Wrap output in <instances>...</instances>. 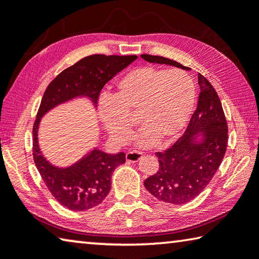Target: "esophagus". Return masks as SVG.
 <instances>
[{
  "label": "esophagus",
  "mask_w": 259,
  "mask_h": 259,
  "mask_svg": "<svg viewBox=\"0 0 259 259\" xmlns=\"http://www.w3.org/2000/svg\"><path fill=\"white\" fill-rule=\"evenodd\" d=\"M142 157H143V152H139V151H130L125 155L126 160L130 162H137Z\"/></svg>",
  "instance_id": "esophagus-1"
}]
</instances>
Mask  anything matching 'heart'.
I'll return each mask as SVG.
<instances>
[{"label": "heart", "instance_id": "1", "mask_svg": "<svg viewBox=\"0 0 259 259\" xmlns=\"http://www.w3.org/2000/svg\"><path fill=\"white\" fill-rule=\"evenodd\" d=\"M115 99L106 98L99 104V117L112 141L124 145L130 141L137 114L143 128L136 141L151 147L158 141L166 144L186 129L194 110V81L181 70L144 65L124 73L116 81Z\"/></svg>", "mask_w": 259, "mask_h": 259}]
</instances>
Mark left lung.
Listing matches in <instances>:
<instances>
[{"label":"left lung","instance_id":"1","mask_svg":"<svg viewBox=\"0 0 259 259\" xmlns=\"http://www.w3.org/2000/svg\"><path fill=\"white\" fill-rule=\"evenodd\" d=\"M142 57L151 63L190 69L167 57ZM198 85V104L187 130L173 146L155 153L159 169L144 181L146 190L161 202L186 204L196 198L218 170L227 149L228 126L218 93L200 73ZM198 136L203 137L202 141H198Z\"/></svg>","mask_w":259,"mask_h":259}]
</instances>
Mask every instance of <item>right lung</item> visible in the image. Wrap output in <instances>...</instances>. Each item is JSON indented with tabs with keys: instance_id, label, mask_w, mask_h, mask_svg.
I'll use <instances>...</instances> for the list:
<instances>
[{
	"instance_id": "right-lung-1",
	"label": "right lung",
	"mask_w": 259,
	"mask_h": 259,
	"mask_svg": "<svg viewBox=\"0 0 259 259\" xmlns=\"http://www.w3.org/2000/svg\"><path fill=\"white\" fill-rule=\"evenodd\" d=\"M136 59V55L86 56L59 73L44 93L33 124V159L53 197L69 210L85 211L99 205L112 187L115 168L125 162V154H107L96 149L75 165L57 168L44 158L39 149L40 118L49 109L75 97H89L97 105L105 84Z\"/></svg>"
}]
</instances>
